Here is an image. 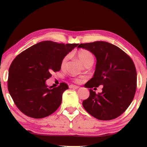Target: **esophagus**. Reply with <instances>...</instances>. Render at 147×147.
Instances as JSON below:
<instances>
[{
  "label": "esophagus",
  "mask_w": 147,
  "mask_h": 147,
  "mask_svg": "<svg viewBox=\"0 0 147 147\" xmlns=\"http://www.w3.org/2000/svg\"><path fill=\"white\" fill-rule=\"evenodd\" d=\"M69 87V88H73V89H78V88H80V86L73 85V84H71V85H70Z\"/></svg>",
  "instance_id": "1"
}]
</instances>
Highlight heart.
Wrapping results in <instances>:
<instances>
[{
  "label": "heart",
  "instance_id": "obj_1",
  "mask_svg": "<svg viewBox=\"0 0 147 147\" xmlns=\"http://www.w3.org/2000/svg\"><path fill=\"white\" fill-rule=\"evenodd\" d=\"M76 55L80 61L83 63L86 66L92 64L94 61V55L91 52L85 49H81L76 51ZM68 55H65L61 61V67L64 68L65 67L68 60ZM76 82H80V79H75Z\"/></svg>",
  "mask_w": 147,
  "mask_h": 147
}]
</instances>
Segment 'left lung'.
<instances>
[{
  "label": "left lung",
  "mask_w": 147,
  "mask_h": 147,
  "mask_svg": "<svg viewBox=\"0 0 147 147\" xmlns=\"http://www.w3.org/2000/svg\"><path fill=\"white\" fill-rule=\"evenodd\" d=\"M97 59L94 77L85 84L90 96L82 102L84 109L101 120H113L126 111L136 89V70L131 57L117 46L106 41L81 43ZM103 85L102 92L91 90Z\"/></svg>",
  "instance_id": "8db88e82"
}]
</instances>
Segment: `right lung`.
<instances>
[{
    "instance_id": "right-lung-1",
    "label": "right lung",
    "mask_w": 147,
    "mask_h": 147,
    "mask_svg": "<svg viewBox=\"0 0 147 147\" xmlns=\"http://www.w3.org/2000/svg\"><path fill=\"white\" fill-rule=\"evenodd\" d=\"M78 44L39 42L22 51L10 65L8 90L21 112L33 118H45L61 105L62 94L68 85L61 82L48 88L45 81L52 72L61 69V61Z\"/></svg>"
}]
</instances>
